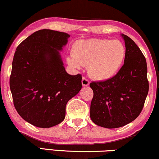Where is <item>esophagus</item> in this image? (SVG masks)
I'll return each instance as SVG.
<instances>
[{
    "mask_svg": "<svg viewBox=\"0 0 159 159\" xmlns=\"http://www.w3.org/2000/svg\"><path fill=\"white\" fill-rule=\"evenodd\" d=\"M81 83H82V86H87L89 85V81L85 77H83V78H82Z\"/></svg>",
    "mask_w": 159,
    "mask_h": 159,
    "instance_id": "34e87169",
    "label": "esophagus"
}]
</instances>
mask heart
I'll return each mask as SVG.
<instances>
[{"instance_id": "obj_1", "label": "heart", "mask_w": 159, "mask_h": 159, "mask_svg": "<svg viewBox=\"0 0 159 159\" xmlns=\"http://www.w3.org/2000/svg\"><path fill=\"white\" fill-rule=\"evenodd\" d=\"M125 48L119 40L91 39L75 44L73 56L67 57L68 64L79 70L89 65L90 75L99 81L114 77L123 63Z\"/></svg>"}]
</instances>
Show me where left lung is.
I'll return each mask as SVG.
<instances>
[{
  "instance_id": "obj_1",
  "label": "left lung",
  "mask_w": 159,
  "mask_h": 159,
  "mask_svg": "<svg viewBox=\"0 0 159 159\" xmlns=\"http://www.w3.org/2000/svg\"><path fill=\"white\" fill-rule=\"evenodd\" d=\"M121 37L125 46L123 66L110 79L90 84L94 93L90 117L103 128H120L134 121L141 113L149 90L145 58L130 37L123 34Z\"/></svg>"
}]
</instances>
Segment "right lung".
Returning a JSON list of instances; mask_svg holds the SVG:
<instances>
[{
    "label": "right lung",
    "mask_w": 159,
    "mask_h": 159,
    "mask_svg": "<svg viewBox=\"0 0 159 159\" xmlns=\"http://www.w3.org/2000/svg\"><path fill=\"white\" fill-rule=\"evenodd\" d=\"M70 37L39 30L16 49L9 81L14 105L36 127L51 128L63 121L67 102L81 89V75L68 74L60 54Z\"/></svg>",
    "instance_id": "right-lung-1"
}]
</instances>
